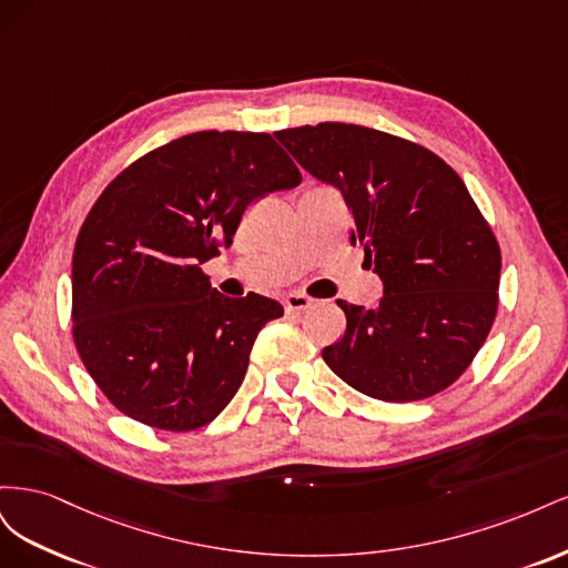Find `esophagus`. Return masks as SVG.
Instances as JSON below:
<instances>
[{"instance_id":"esophagus-1","label":"esophagus","mask_w":568,"mask_h":568,"mask_svg":"<svg viewBox=\"0 0 568 568\" xmlns=\"http://www.w3.org/2000/svg\"><path fill=\"white\" fill-rule=\"evenodd\" d=\"M311 305H313V298L305 296V294H298V291H294V294H288L284 298L286 313H301V311H307Z\"/></svg>"}]
</instances>
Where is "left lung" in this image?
Instances as JSON below:
<instances>
[{
  "label": "left lung",
  "instance_id": "8db88e82",
  "mask_svg": "<svg viewBox=\"0 0 568 568\" xmlns=\"http://www.w3.org/2000/svg\"><path fill=\"white\" fill-rule=\"evenodd\" d=\"M346 199L351 244L384 284L376 307L338 301L346 334L322 351L355 390L424 400L455 384L497 313L500 246L455 170L415 142L346 123L274 132Z\"/></svg>",
  "mask_w": 568,
  "mask_h": 568
}]
</instances>
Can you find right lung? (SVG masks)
<instances>
[{
    "label": "right lung",
    "mask_w": 568,
    "mask_h": 568,
    "mask_svg": "<svg viewBox=\"0 0 568 568\" xmlns=\"http://www.w3.org/2000/svg\"><path fill=\"white\" fill-rule=\"evenodd\" d=\"M298 184L270 134L205 130L149 151L97 199L73 253V338L123 415L194 432L227 407L257 332L284 307L217 294L201 265L253 201Z\"/></svg>",
    "instance_id": "obj_1"
}]
</instances>
